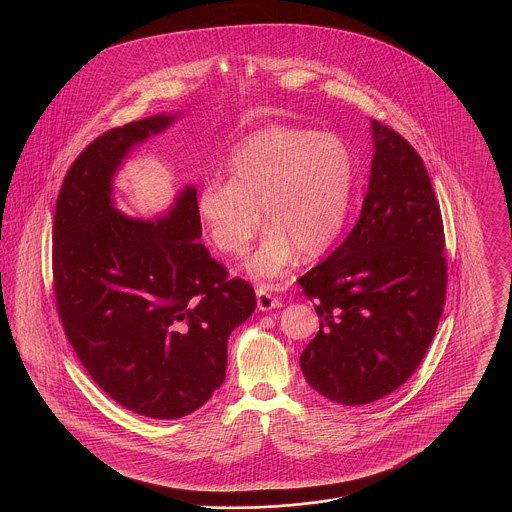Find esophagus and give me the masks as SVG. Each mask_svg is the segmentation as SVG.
<instances>
[{"mask_svg":"<svg viewBox=\"0 0 512 512\" xmlns=\"http://www.w3.org/2000/svg\"><path fill=\"white\" fill-rule=\"evenodd\" d=\"M257 307L261 311H272L276 307H282V299L268 290L267 286L257 288Z\"/></svg>","mask_w":512,"mask_h":512,"instance_id":"obj_1","label":"esophagus"}]
</instances>
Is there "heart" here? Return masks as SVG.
Returning <instances> with one entry per match:
<instances>
[{"mask_svg": "<svg viewBox=\"0 0 512 512\" xmlns=\"http://www.w3.org/2000/svg\"><path fill=\"white\" fill-rule=\"evenodd\" d=\"M353 157L338 136L267 126L244 138L226 161V182L207 180L197 215L211 242L240 255L261 226H270L249 257L257 278L280 276L299 251L318 257L340 236L353 190Z\"/></svg>", "mask_w": 512, "mask_h": 512, "instance_id": "obj_1", "label": "heart"}]
</instances>
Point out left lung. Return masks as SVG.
I'll use <instances>...</instances> for the list:
<instances>
[{"label": "left lung", "instance_id": "8db88e82", "mask_svg": "<svg viewBox=\"0 0 512 512\" xmlns=\"http://www.w3.org/2000/svg\"><path fill=\"white\" fill-rule=\"evenodd\" d=\"M374 157L361 217L297 282L320 330L299 357L305 380L341 405L390 395L434 340L447 292L439 201L422 157L372 121Z\"/></svg>", "mask_w": 512, "mask_h": 512}]
</instances>
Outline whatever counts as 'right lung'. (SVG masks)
<instances>
[{
  "mask_svg": "<svg viewBox=\"0 0 512 512\" xmlns=\"http://www.w3.org/2000/svg\"><path fill=\"white\" fill-rule=\"evenodd\" d=\"M174 117L111 128L65 174L53 217V293L86 372L132 413L159 420L194 413L226 376L230 332L257 307L251 284L199 242L197 192L167 217L128 219L111 180L128 149Z\"/></svg>",
  "mask_w": 512,
  "mask_h": 512,
  "instance_id": "obj_1",
  "label": "right lung"
}]
</instances>
